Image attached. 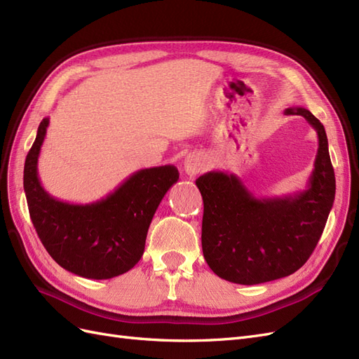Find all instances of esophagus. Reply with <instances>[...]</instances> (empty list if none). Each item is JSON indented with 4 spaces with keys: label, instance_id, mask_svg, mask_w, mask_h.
<instances>
[{
    "label": "esophagus",
    "instance_id": "34e87169",
    "mask_svg": "<svg viewBox=\"0 0 359 359\" xmlns=\"http://www.w3.org/2000/svg\"><path fill=\"white\" fill-rule=\"evenodd\" d=\"M205 169V158L201 154H189L184 160V170L189 177H196L199 172Z\"/></svg>",
    "mask_w": 359,
    "mask_h": 359
}]
</instances>
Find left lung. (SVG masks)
Instances as JSON below:
<instances>
[{"label":"left lung","instance_id":"obj_1","mask_svg":"<svg viewBox=\"0 0 359 359\" xmlns=\"http://www.w3.org/2000/svg\"><path fill=\"white\" fill-rule=\"evenodd\" d=\"M316 130L319 148L307 187L277 198H255L233 173L206 172L196 180L203 199L202 252L214 273L236 285L287 277L313 253L335 198L325 127L306 107H289Z\"/></svg>","mask_w":359,"mask_h":359}]
</instances>
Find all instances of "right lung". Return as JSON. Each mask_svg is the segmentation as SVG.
Returning <instances> with one entry per match:
<instances>
[{
  "label": "right lung",
  "instance_id": "1",
  "mask_svg": "<svg viewBox=\"0 0 359 359\" xmlns=\"http://www.w3.org/2000/svg\"><path fill=\"white\" fill-rule=\"evenodd\" d=\"M49 118H43L25 160L24 190L41 244L70 273L94 280L121 276L144 255L151 220L180 178L172 165L140 169L106 198L91 203L62 202L43 189L37 163Z\"/></svg>",
  "mask_w": 359,
  "mask_h": 359
}]
</instances>
